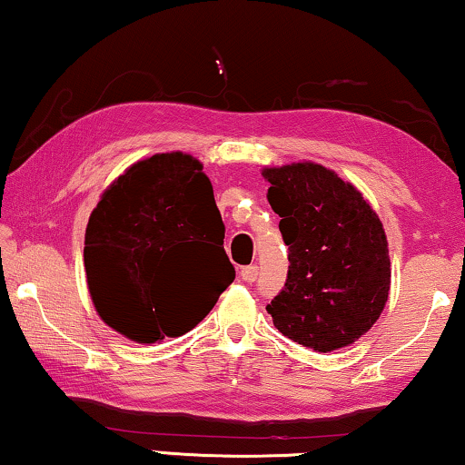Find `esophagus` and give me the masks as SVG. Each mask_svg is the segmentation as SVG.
<instances>
[{
    "instance_id": "esophagus-1",
    "label": "esophagus",
    "mask_w": 465,
    "mask_h": 465,
    "mask_svg": "<svg viewBox=\"0 0 465 465\" xmlns=\"http://www.w3.org/2000/svg\"><path fill=\"white\" fill-rule=\"evenodd\" d=\"M241 279H243L245 282H253L255 279H258V266L249 264L245 268H241Z\"/></svg>"
}]
</instances>
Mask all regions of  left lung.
<instances>
[{
	"label": "left lung",
	"instance_id": "8db88e82",
	"mask_svg": "<svg viewBox=\"0 0 465 465\" xmlns=\"http://www.w3.org/2000/svg\"><path fill=\"white\" fill-rule=\"evenodd\" d=\"M289 247L282 292L266 306L274 327L314 352L354 344L390 292L383 224L356 186L312 161L262 170Z\"/></svg>",
	"mask_w": 465,
	"mask_h": 465
}]
</instances>
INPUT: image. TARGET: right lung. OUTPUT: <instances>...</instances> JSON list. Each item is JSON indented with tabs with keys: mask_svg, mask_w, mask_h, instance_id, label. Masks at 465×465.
Segmentation results:
<instances>
[{
	"mask_svg": "<svg viewBox=\"0 0 465 465\" xmlns=\"http://www.w3.org/2000/svg\"><path fill=\"white\" fill-rule=\"evenodd\" d=\"M197 246L202 270L219 274L201 294L182 285ZM84 264L94 308L124 338L154 344L197 327L234 279L203 163L173 151L127 167L87 220Z\"/></svg>",
	"mask_w": 465,
	"mask_h": 465,
	"instance_id": "add662e5",
	"label": "right lung"
}]
</instances>
